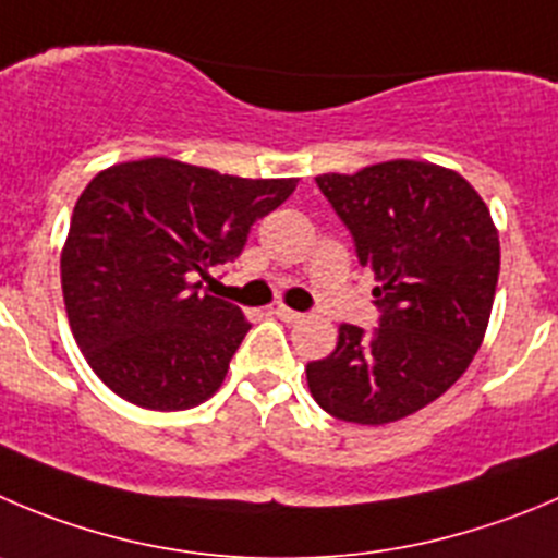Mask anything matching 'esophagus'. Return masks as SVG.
Returning a JSON list of instances; mask_svg holds the SVG:
<instances>
[{
    "instance_id": "obj_1",
    "label": "esophagus",
    "mask_w": 558,
    "mask_h": 558,
    "mask_svg": "<svg viewBox=\"0 0 558 558\" xmlns=\"http://www.w3.org/2000/svg\"><path fill=\"white\" fill-rule=\"evenodd\" d=\"M274 315L279 317V320H284V323H295V320H301V312H295V310H290V306H284V304H279L274 310Z\"/></svg>"
}]
</instances>
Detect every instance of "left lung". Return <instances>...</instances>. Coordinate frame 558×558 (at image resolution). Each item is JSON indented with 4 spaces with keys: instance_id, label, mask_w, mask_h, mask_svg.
<instances>
[{
    "instance_id": "left-lung-1",
    "label": "left lung",
    "mask_w": 558,
    "mask_h": 558,
    "mask_svg": "<svg viewBox=\"0 0 558 558\" xmlns=\"http://www.w3.org/2000/svg\"><path fill=\"white\" fill-rule=\"evenodd\" d=\"M315 180L375 274L384 315L373 333L342 323L333 353L306 364V384L342 422H397L474 362L496 299L498 230L474 185L438 163L395 158Z\"/></svg>"
}]
</instances>
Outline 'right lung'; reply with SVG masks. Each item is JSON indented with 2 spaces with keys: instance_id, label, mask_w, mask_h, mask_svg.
<instances>
[{
  "instance_id": "obj_1",
  "label": "right lung",
  "mask_w": 558,
  "mask_h": 558,
  "mask_svg": "<svg viewBox=\"0 0 558 558\" xmlns=\"http://www.w3.org/2000/svg\"><path fill=\"white\" fill-rule=\"evenodd\" d=\"M299 178H238L167 156L100 169L73 208L62 295L73 339L117 397L185 411L219 391L252 323L205 293Z\"/></svg>"
}]
</instances>
